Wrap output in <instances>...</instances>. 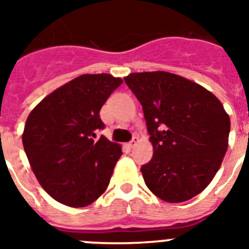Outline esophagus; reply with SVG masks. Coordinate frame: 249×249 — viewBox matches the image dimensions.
<instances>
[{
    "label": "esophagus",
    "mask_w": 249,
    "mask_h": 249,
    "mask_svg": "<svg viewBox=\"0 0 249 249\" xmlns=\"http://www.w3.org/2000/svg\"><path fill=\"white\" fill-rule=\"evenodd\" d=\"M137 142H138V138H137V137H133V138H132V141L128 143L129 148H133V147L136 146V143H137Z\"/></svg>",
    "instance_id": "34e87169"
}]
</instances>
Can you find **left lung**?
I'll list each match as a JSON object with an SVG mask.
<instances>
[{"label":"left lung","instance_id":"1","mask_svg":"<svg viewBox=\"0 0 249 249\" xmlns=\"http://www.w3.org/2000/svg\"><path fill=\"white\" fill-rule=\"evenodd\" d=\"M143 108L153 157L141 167L144 183L169 203L206 188L228 148L231 121L214 94L169 72L124 77Z\"/></svg>","mask_w":249,"mask_h":249}]
</instances>
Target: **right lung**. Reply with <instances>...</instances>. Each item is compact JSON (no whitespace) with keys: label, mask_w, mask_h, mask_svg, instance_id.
<instances>
[{"label":"right lung","mask_w":249,"mask_h":249,"mask_svg":"<svg viewBox=\"0 0 249 249\" xmlns=\"http://www.w3.org/2000/svg\"><path fill=\"white\" fill-rule=\"evenodd\" d=\"M122 80L82 74L53 91L32 109L22 143L43 190L59 203L86 207L106 191L122 155L105 136L100 111Z\"/></svg>","instance_id":"1"}]
</instances>
